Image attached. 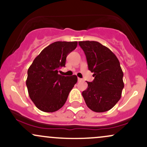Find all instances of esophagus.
Instances as JSON below:
<instances>
[{
    "label": "esophagus",
    "instance_id": "obj_1",
    "mask_svg": "<svg viewBox=\"0 0 147 147\" xmlns=\"http://www.w3.org/2000/svg\"><path fill=\"white\" fill-rule=\"evenodd\" d=\"M82 81H83V79L81 78H78V82H82Z\"/></svg>",
    "mask_w": 147,
    "mask_h": 147
}]
</instances>
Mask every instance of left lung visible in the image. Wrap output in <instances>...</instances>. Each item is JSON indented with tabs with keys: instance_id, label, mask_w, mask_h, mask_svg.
Here are the masks:
<instances>
[{
	"instance_id": "obj_1",
	"label": "left lung",
	"mask_w": 147,
	"mask_h": 147,
	"mask_svg": "<svg viewBox=\"0 0 147 147\" xmlns=\"http://www.w3.org/2000/svg\"><path fill=\"white\" fill-rule=\"evenodd\" d=\"M86 57L89 70L95 77L82 92L88 107L97 113L111 110L122 96L124 88L122 70L117 57L97 41H79Z\"/></svg>"
}]
</instances>
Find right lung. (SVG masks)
Wrapping results in <instances>:
<instances>
[{
  "label": "right lung",
  "instance_id": "right-lung-1",
  "mask_svg": "<svg viewBox=\"0 0 147 147\" xmlns=\"http://www.w3.org/2000/svg\"><path fill=\"white\" fill-rule=\"evenodd\" d=\"M77 46V41L55 42L43 49L28 68V93L39 110L55 112L65 104L77 77L62 76L58 70L65 66L67 55Z\"/></svg>",
  "mask_w": 147,
  "mask_h": 147
}]
</instances>
